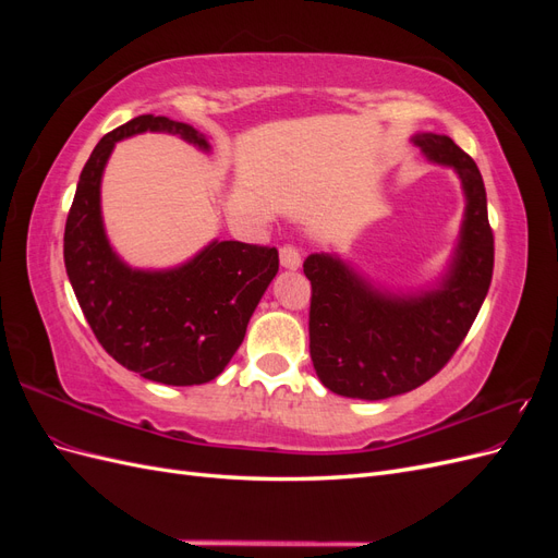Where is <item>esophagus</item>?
Instances as JSON below:
<instances>
[{
    "instance_id": "34e87169",
    "label": "esophagus",
    "mask_w": 558,
    "mask_h": 558,
    "mask_svg": "<svg viewBox=\"0 0 558 558\" xmlns=\"http://www.w3.org/2000/svg\"><path fill=\"white\" fill-rule=\"evenodd\" d=\"M279 263L286 269H298L300 267V251L293 244H283L279 248Z\"/></svg>"
}]
</instances>
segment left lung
Instances as JSON below:
<instances>
[{"instance_id": "left-lung-1", "label": "left lung", "mask_w": 558, "mask_h": 558, "mask_svg": "<svg viewBox=\"0 0 558 558\" xmlns=\"http://www.w3.org/2000/svg\"><path fill=\"white\" fill-rule=\"evenodd\" d=\"M412 142L437 165L459 174L465 216L449 272L433 291L388 293L330 253H312L310 353L332 393L384 400L426 384L465 340L494 275V230L484 181L465 150L447 134H414Z\"/></svg>"}]
</instances>
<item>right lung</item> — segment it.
Listing matches in <instances>:
<instances>
[{
  "label": "right lung",
  "mask_w": 558,
  "mask_h": 558,
  "mask_svg": "<svg viewBox=\"0 0 558 558\" xmlns=\"http://www.w3.org/2000/svg\"><path fill=\"white\" fill-rule=\"evenodd\" d=\"M170 132L209 150L205 134L165 116H137L105 134L78 177L64 226V267L83 316L113 361L167 386L207 384L240 349L248 318L279 272L275 246L218 242L172 269H132L111 248L99 205L116 142Z\"/></svg>",
  "instance_id": "add662e5"
}]
</instances>
